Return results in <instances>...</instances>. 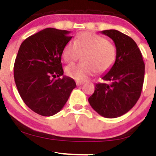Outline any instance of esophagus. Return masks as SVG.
I'll list each match as a JSON object with an SVG mask.
<instances>
[{"mask_svg": "<svg viewBox=\"0 0 156 156\" xmlns=\"http://www.w3.org/2000/svg\"><path fill=\"white\" fill-rule=\"evenodd\" d=\"M84 84V82H82V81H77L76 82V84L78 86H80V85H82V84Z\"/></svg>", "mask_w": 156, "mask_h": 156, "instance_id": "34e87169", "label": "esophagus"}]
</instances>
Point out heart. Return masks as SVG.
I'll list each match as a JSON object with an SVG mask.
<instances>
[{"mask_svg":"<svg viewBox=\"0 0 156 156\" xmlns=\"http://www.w3.org/2000/svg\"><path fill=\"white\" fill-rule=\"evenodd\" d=\"M84 53L81 64L69 65L66 68L68 76L84 81L95 72L104 73L110 70L116 58V49L113 43L102 36L91 32H84L77 36L75 41H69L63 49V58L73 62Z\"/></svg>","mask_w":156,"mask_h":156,"instance_id":"obj_1","label":"heart"}]
</instances>
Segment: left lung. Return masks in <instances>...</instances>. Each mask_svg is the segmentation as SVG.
Listing matches in <instances>:
<instances>
[{
	"label": "left lung",
	"instance_id": "1",
	"mask_svg": "<svg viewBox=\"0 0 156 156\" xmlns=\"http://www.w3.org/2000/svg\"><path fill=\"white\" fill-rule=\"evenodd\" d=\"M101 33L114 42L116 58L107 74L102 76L107 83L95 84L88 98L92 108L106 118H116L127 113L141 95L145 64L140 49L132 38L116 30Z\"/></svg>",
	"mask_w": 156,
	"mask_h": 156
}]
</instances>
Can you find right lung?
<instances>
[{"label": "right lung", "instance_id": "add662e5", "mask_svg": "<svg viewBox=\"0 0 156 156\" xmlns=\"http://www.w3.org/2000/svg\"><path fill=\"white\" fill-rule=\"evenodd\" d=\"M67 30L46 28L29 36L20 46L13 67L16 88L26 105L44 116L62 109L76 87L63 75V49L71 40Z\"/></svg>", "mask_w": 156, "mask_h": 156}]
</instances>
